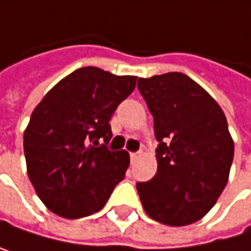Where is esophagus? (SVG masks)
Instances as JSON below:
<instances>
[{
    "label": "esophagus",
    "mask_w": 251,
    "mask_h": 251,
    "mask_svg": "<svg viewBox=\"0 0 251 251\" xmlns=\"http://www.w3.org/2000/svg\"><path fill=\"white\" fill-rule=\"evenodd\" d=\"M138 157H139V153H130V160L131 162H135Z\"/></svg>",
    "instance_id": "esophagus-1"
}]
</instances>
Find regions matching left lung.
<instances>
[{"label":"left lung","mask_w":251,"mask_h":251,"mask_svg":"<svg viewBox=\"0 0 251 251\" xmlns=\"http://www.w3.org/2000/svg\"><path fill=\"white\" fill-rule=\"evenodd\" d=\"M154 120L157 173L136 189L148 217L167 226L203 218L223 192L233 160L227 120L200 84L182 73L139 78Z\"/></svg>","instance_id":"1"}]
</instances>
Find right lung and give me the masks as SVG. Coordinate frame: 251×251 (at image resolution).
<instances>
[{
  "mask_svg": "<svg viewBox=\"0 0 251 251\" xmlns=\"http://www.w3.org/2000/svg\"><path fill=\"white\" fill-rule=\"evenodd\" d=\"M135 86V75L84 66L60 80L33 110L24 133L27 173L51 212L69 220L92 215L124 178L130 157L107 148L109 121Z\"/></svg>",
  "mask_w": 251,
  "mask_h": 251,
  "instance_id": "obj_1",
  "label": "right lung"
}]
</instances>
